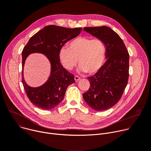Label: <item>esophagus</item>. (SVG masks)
I'll list each match as a JSON object with an SVG mask.
<instances>
[{"label":"esophagus","instance_id":"esophagus-1","mask_svg":"<svg viewBox=\"0 0 151 151\" xmlns=\"http://www.w3.org/2000/svg\"><path fill=\"white\" fill-rule=\"evenodd\" d=\"M80 77L78 76H75V80L76 82H78L79 80H80Z\"/></svg>","mask_w":151,"mask_h":151}]
</instances>
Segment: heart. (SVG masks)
I'll use <instances>...</instances> for the list:
<instances>
[{"mask_svg":"<svg viewBox=\"0 0 151 151\" xmlns=\"http://www.w3.org/2000/svg\"><path fill=\"white\" fill-rule=\"evenodd\" d=\"M68 47H62L58 53L60 63L66 69L72 70L78 60L79 70L90 75L97 73L103 67L106 50L102 40L81 36L72 40Z\"/></svg>","mask_w":151,"mask_h":151,"instance_id":"obj_1","label":"heart"}]
</instances>
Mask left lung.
Returning <instances> with one entry per match:
<instances>
[{
	"instance_id": "8db88e82",
	"label": "left lung",
	"mask_w": 151,
	"mask_h": 151,
	"mask_svg": "<svg viewBox=\"0 0 151 151\" xmlns=\"http://www.w3.org/2000/svg\"><path fill=\"white\" fill-rule=\"evenodd\" d=\"M83 30L103 40L106 61L101 69L88 77L90 87L83 98L92 109L101 111L115 106L128 83L129 54L120 36L107 26L84 27Z\"/></svg>"
}]
</instances>
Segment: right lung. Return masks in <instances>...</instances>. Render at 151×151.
<instances>
[{
	"label": "right lung",
	"instance_id": "add662e5",
	"mask_svg": "<svg viewBox=\"0 0 151 151\" xmlns=\"http://www.w3.org/2000/svg\"><path fill=\"white\" fill-rule=\"evenodd\" d=\"M82 28L68 29L54 25L43 28L29 40L22 51V83L30 101L44 110L55 107L63 100L68 86L75 82L74 75L63 68L60 62V49L69 40L78 36ZM33 53L44 54L51 64L48 80L37 88L28 86L24 78L23 70L27 57Z\"/></svg>",
	"mask_w": 151,
	"mask_h": 151
}]
</instances>
